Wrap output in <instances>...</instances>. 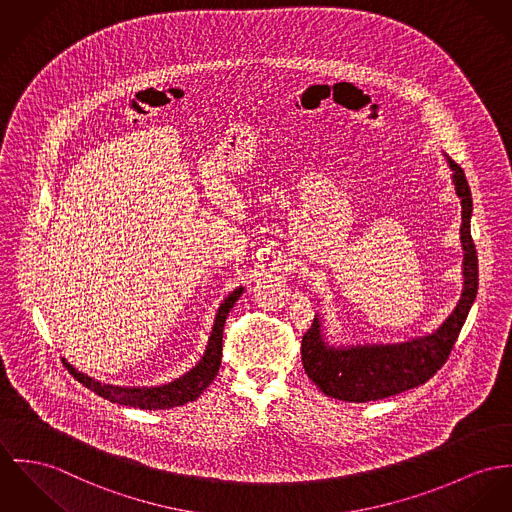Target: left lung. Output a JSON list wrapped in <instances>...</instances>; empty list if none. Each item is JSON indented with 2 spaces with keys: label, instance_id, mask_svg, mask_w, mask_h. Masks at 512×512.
<instances>
[{
  "label": "left lung",
  "instance_id": "8db88e82",
  "mask_svg": "<svg viewBox=\"0 0 512 512\" xmlns=\"http://www.w3.org/2000/svg\"><path fill=\"white\" fill-rule=\"evenodd\" d=\"M444 158L452 169V183L462 202L460 241L464 251V286L460 300L433 333L386 345H329L323 333V319L315 315L312 327L302 337V362L310 380L327 397L366 403L417 388L446 362L458 339L477 294V253L470 232L473 210L470 185L464 169L446 154Z\"/></svg>",
  "mask_w": 512,
  "mask_h": 512
}]
</instances>
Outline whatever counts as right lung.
Listing matches in <instances>:
<instances>
[{
	"label": "right lung",
	"mask_w": 512,
	"mask_h": 512,
	"mask_svg": "<svg viewBox=\"0 0 512 512\" xmlns=\"http://www.w3.org/2000/svg\"><path fill=\"white\" fill-rule=\"evenodd\" d=\"M243 292V286L236 288L218 308L216 317H214V325L208 337V345L206 351L202 354V358L197 364L185 372L183 376L175 378L173 382H167L163 386H152V388H128V386H113V384H101L93 378H89L87 374L78 372L66 358L64 364L70 370V374L78 380L79 384H83L87 390L95 392L113 403L118 405H128V407H138V409H169V407H179L185 405L189 401H195L198 395L202 394L212 380L216 378L218 370H220V362H222V333H224V323L226 317L230 314V310L234 308L239 296Z\"/></svg>",
	"instance_id": "right-lung-1"
}]
</instances>
